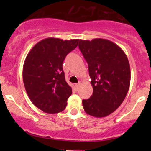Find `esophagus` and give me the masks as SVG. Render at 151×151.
<instances>
[{
	"label": "esophagus",
	"mask_w": 151,
	"mask_h": 151,
	"mask_svg": "<svg viewBox=\"0 0 151 151\" xmlns=\"http://www.w3.org/2000/svg\"><path fill=\"white\" fill-rule=\"evenodd\" d=\"M80 85H81V83H77V84L75 85V88L77 89V91L79 89V88H80Z\"/></svg>",
	"instance_id": "34e87169"
}]
</instances>
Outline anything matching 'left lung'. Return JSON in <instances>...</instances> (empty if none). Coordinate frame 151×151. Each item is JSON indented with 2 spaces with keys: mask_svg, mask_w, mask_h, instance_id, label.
Returning a JSON list of instances; mask_svg holds the SVG:
<instances>
[{
  "mask_svg": "<svg viewBox=\"0 0 151 151\" xmlns=\"http://www.w3.org/2000/svg\"><path fill=\"white\" fill-rule=\"evenodd\" d=\"M79 48L88 64L93 95L83 100L85 112L96 118L110 115L122 104L131 80L129 60L116 44L104 39L80 40Z\"/></svg>",
  "mask_w": 151,
  "mask_h": 151,
  "instance_id": "8db88e82",
  "label": "left lung"
}]
</instances>
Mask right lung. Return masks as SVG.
I'll use <instances>...</instances> for the list:
<instances>
[{
    "instance_id": "1",
    "label": "right lung",
    "mask_w": 151,
    "mask_h": 151,
    "mask_svg": "<svg viewBox=\"0 0 151 151\" xmlns=\"http://www.w3.org/2000/svg\"><path fill=\"white\" fill-rule=\"evenodd\" d=\"M79 39L47 38L38 42L25 58L22 70L25 88L36 107L49 114L64 110L72 93L65 80L63 63Z\"/></svg>"
}]
</instances>
